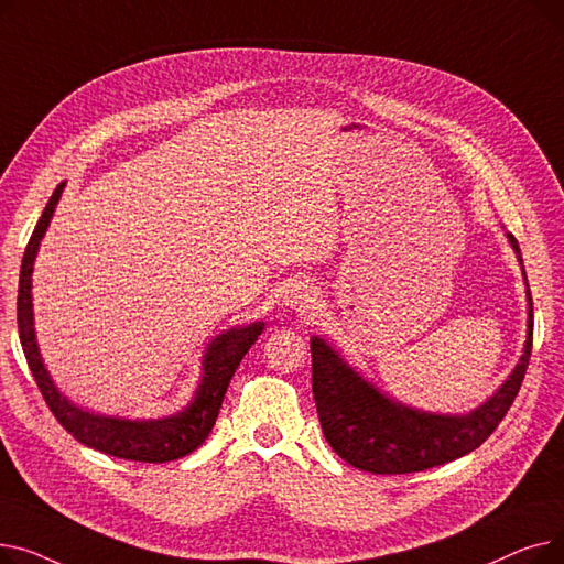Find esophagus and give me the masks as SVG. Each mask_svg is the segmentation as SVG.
<instances>
[{
	"label": "esophagus",
	"mask_w": 564,
	"mask_h": 564,
	"mask_svg": "<svg viewBox=\"0 0 564 564\" xmlns=\"http://www.w3.org/2000/svg\"><path fill=\"white\" fill-rule=\"evenodd\" d=\"M315 302V290L306 281H294L285 290V306L290 308H308Z\"/></svg>",
	"instance_id": "1"
}]
</instances>
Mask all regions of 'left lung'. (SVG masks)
Here are the masks:
<instances>
[{
  "mask_svg": "<svg viewBox=\"0 0 564 564\" xmlns=\"http://www.w3.org/2000/svg\"><path fill=\"white\" fill-rule=\"evenodd\" d=\"M519 253L514 235H508ZM521 260V256H519ZM528 340L502 389L468 416H434L383 398L322 338L311 340L313 398L324 438L338 457L377 476L419 473L480 448L510 411L532 351V300L528 290Z\"/></svg>",
  "mask_w": 564,
  "mask_h": 564,
  "instance_id": "obj_1",
  "label": "left lung"
}]
</instances>
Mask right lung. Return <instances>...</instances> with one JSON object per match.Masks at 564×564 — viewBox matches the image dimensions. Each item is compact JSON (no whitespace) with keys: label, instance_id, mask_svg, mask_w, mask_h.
<instances>
[{"label":"right lung","instance_id":"obj_1","mask_svg":"<svg viewBox=\"0 0 564 564\" xmlns=\"http://www.w3.org/2000/svg\"><path fill=\"white\" fill-rule=\"evenodd\" d=\"M62 192H64V183L52 192L22 256L20 285H18V332H20V343H22L26 366L32 370L36 387L45 404L54 413L58 425H62L70 436H75L79 443H84V446L100 451L109 457L130 459V462L164 464V462L181 459L194 453L207 438V434L213 432L224 395L228 391V383L237 366H240V361L245 359L249 347L258 340L264 324L256 322L245 329H230L207 347V354L203 359V379L198 383V391L192 404L171 419L123 421V419L96 416V413H88L73 406L62 393L54 389V383L41 361L36 336H34V315H32L34 258Z\"/></svg>","mask_w":564,"mask_h":564}]
</instances>
